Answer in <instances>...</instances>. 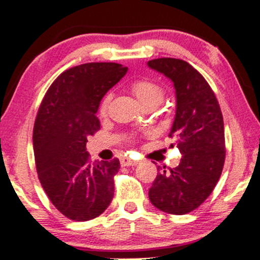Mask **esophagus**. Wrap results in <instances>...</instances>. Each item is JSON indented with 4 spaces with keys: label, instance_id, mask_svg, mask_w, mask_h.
I'll list each match as a JSON object with an SVG mask.
<instances>
[{
    "label": "esophagus",
    "instance_id": "1",
    "mask_svg": "<svg viewBox=\"0 0 260 260\" xmlns=\"http://www.w3.org/2000/svg\"><path fill=\"white\" fill-rule=\"evenodd\" d=\"M137 164H138V161L132 160V159H129V158H122L121 159L122 167H133V165H137Z\"/></svg>",
    "mask_w": 260,
    "mask_h": 260
}]
</instances>
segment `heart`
Returning a JSON list of instances; mask_svg holds the SVG:
<instances>
[{
  "label": "heart",
  "instance_id": "heart-1",
  "mask_svg": "<svg viewBox=\"0 0 260 260\" xmlns=\"http://www.w3.org/2000/svg\"><path fill=\"white\" fill-rule=\"evenodd\" d=\"M131 92L135 95V98L138 100L139 104L144 108L154 106L156 107L161 104L164 100V88H162L158 82L152 81V80L143 79L133 82L131 86ZM111 96L107 95L102 99L101 104L99 107V115L105 117L107 115L108 105H110Z\"/></svg>",
  "mask_w": 260,
  "mask_h": 260
}]
</instances>
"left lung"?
Segmentation results:
<instances>
[{"label":"left lung","instance_id":"obj_1","mask_svg":"<svg viewBox=\"0 0 260 260\" xmlns=\"http://www.w3.org/2000/svg\"><path fill=\"white\" fill-rule=\"evenodd\" d=\"M148 67L164 74L175 87L176 112L169 137L178 138L176 147L182 154L178 167L158 173L149 200L164 212L185 215L209 198L222 174L223 117L212 88L189 62L159 58L148 61Z\"/></svg>","mask_w":260,"mask_h":260}]
</instances>
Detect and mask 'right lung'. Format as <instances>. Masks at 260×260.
Masks as SVG:
<instances>
[{
	"label": "right lung",
	"mask_w": 260,
	"mask_h": 260,
	"mask_svg": "<svg viewBox=\"0 0 260 260\" xmlns=\"http://www.w3.org/2000/svg\"><path fill=\"white\" fill-rule=\"evenodd\" d=\"M117 62H86L65 70L48 88L33 128L36 168L43 189L65 217L88 221L113 199L117 158L91 162L87 138L100 129V102L127 73Z\"/></svg>",
	"instance_id": "1"
}]
</instances>
